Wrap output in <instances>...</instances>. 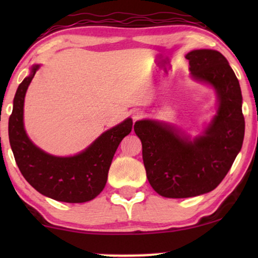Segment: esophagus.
<instances>
[{
    "instance_id": "esophagus-1",
    "label": "esophagus",
    "mask_w": 258,
    "mask_h": 258,
    "mask_svg": "<svg viewBox=\"0 0 258 258\" xmlns=\"http://www.w3.org/2000/svg\"><path fill=\"white\" fill-rule=\"evenodd\" d=\"M143 117V111L140 110V109H136L133 112V119L134 121H137V119H141Z\"/></svg>"
}]
</instances>
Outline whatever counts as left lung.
<instances>
[{"label": "left lung", "mask_w": 258, "mask_h": 258, "mask_svg": "<svg viewBox=\"0 0 258 258\" xmlns=\"http://www.w3.org/2000/svg\"><path fill=\"white\" fill-rule=\"evenodd\" d=\"M191 76L215 88L218 109L203 135L190 141L164 123L143 119L134 125L142 142L150 185L161 196L185 199L214 190L228 174L244 139L242 94L237 77L220 51L185 55Z\"/></svg>", "instance_id": "left-lung-1"}]
</instances>
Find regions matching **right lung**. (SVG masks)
I'll use <instances>...</instances> for the list:
<instances>
[{
	"label": "right lung",
	"instance_id": "right-lung-1",
	"mask_svg": "<svg viewBox=\"0 0 258 258\" xmlns=\"http://www.w3.org/2000/svg\"><path fill=\"white\" fill-rule=\"evenodd\" d=\"M40 66L31 67L30 75L17 88L9 117V142L21 174L42 195L67 203L94 200L103 190L112 157L121 141L132 132L133 119L126 118L102 134L82 153L57 157L44 153L27 136L23 105L27 89Z\"/></svg>",
	"mask_w": 258,
	"mask_h": 258
}]
</instances>
